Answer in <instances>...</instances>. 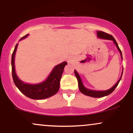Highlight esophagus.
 Listing matches in <instances>:
<instances>
[{"mask_svg": "<svg viewBox=\"0 0 133 133\" xmlns=\"http://www.w3.org/2000/svg\"><path fill=\"white\" fill-rule=\"evenodd\" d=\"M68 61H69V62H71V59H69Z\"/></svg>", "mask_w": 133, "mask_h": 133, "instance_id": "esophagus-1", "label": "esophagus"}]
</instances>
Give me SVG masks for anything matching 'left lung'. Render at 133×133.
Here are the masks:
<instances>
[{
	"label": "left lung",
	"mask_w": 133,
	"mask_h": 133,
	"mask_svg": "<svg viewBox=\"0 0 133 133\" xmlns=\"http://www.w3.org/2000/svg\"><path fill=\"white\" fill-rule=\"evenodd\" d=\"M97 36L99 38H101V39H106V40H111L113 41V42L114 44L116 46L117 50L119 51L120 54H121V59H123V56H122V52L121 51L119 47L118 46V44H117V42L116 41L114 38L112 37V36L110 34H108L106 32H104L103 31H97ZM123 69L122 71V74H121V76L120 79H119L118 81H117L116 83L115 84V85L112 87L111 89L106 90V91H94V90H91V89H88L83 85L82 84V82L81 81V79L80 76L79 75V74L77 73V72L76 71H74V74H75L76 77H77V81H78V86H79V89L80 90V91L81 92L82 94H85V95L90 96V97H104V96H106L110 94L111 93H112L113 91H114V89H116V88L117 86L118 85L119 82L121 81V79L122 75H123Z\"/></svg>",
	"instance_id": "left-lung-1"
}]
</instances>
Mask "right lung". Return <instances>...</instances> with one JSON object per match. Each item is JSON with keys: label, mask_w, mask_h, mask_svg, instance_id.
Segmentation results:
<instances>
[{"label": "right lung", "mask_w": 133, "mask_h": 133, "mask_svg": "<svg viewBox=\"0 0 133 133\" xmlns=\"http://www.w3.org/2000/svg\"><path fill=\"white\" fill-rule=\"evenodd\" d=\"M28 35H25L24 37L21 38V40L25 39ZM17 46L18 44H17L12 55L11 61L12 78L17 88L22 94L33 99H43L56 94L60 88V81L63 73L64 68L65 65L68 64L67 62H63L55 66L45 81L36 84H26L19 79L15 70V55Z\"/></svg>", "instance_id": "add662e5"}]
</instances>
